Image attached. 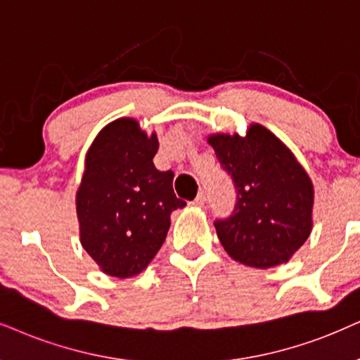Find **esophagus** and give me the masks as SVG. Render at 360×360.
<instances>
[{
  "instance_id": "1",
  "label": "esophagus",
  "mask_w": 360,
  "mask_h": 360,
  "mask_svg": "<svg viewBox=\"0 0 360 360\" xmlns=\"http://www.w3.org/2000/svg\"><path fill=\"white\" fill-rule=\"evenodd\" d=\"M204 202H206V195H204V193H199L198 198H195L194 201L191 202V206H194V207H202Z\"/></svg>"
}]
</instances>
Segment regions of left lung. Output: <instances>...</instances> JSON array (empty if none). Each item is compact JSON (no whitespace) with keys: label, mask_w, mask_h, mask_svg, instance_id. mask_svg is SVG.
<instances>
[{"label":"left lung","mask_w":360,"mask_h":360,"mask_svg":"<svg viewBox=\"0 0 360 360\" xmlns=\"http://www.w3.org/2000/svg\"><path fill=\"white\" fill-rule=\"evenodd\" d=\"M207 143L238 193L233 216L214 222L224 251L256 269L289 262L314 224V184L307 171L259 122H251L244 136L209 134Z\"/></svg>","instance_id":"obj_1"}]
</instances>
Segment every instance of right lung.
Segmentation results:
<instances>
[{
    "label": "right lung",
    "mask_w": 360,
    "mask_h": 360,
    "mask_svg": "<svg viewBox=\"0 0 360 360\" xmlns=\"http://www.w3.org/2000/svg\"><path fill=\"white\" fill-rule=\"evenodd\" d=\"M156 151V133L141 129L134 117H120L86 153L76 191L79 240L104 274H141L165 243L171 212L186 206L172 191V171L154 167Z\"/></svg>",
    "instance_id": "right-lung-1"
}]
</instances>
